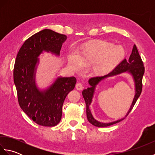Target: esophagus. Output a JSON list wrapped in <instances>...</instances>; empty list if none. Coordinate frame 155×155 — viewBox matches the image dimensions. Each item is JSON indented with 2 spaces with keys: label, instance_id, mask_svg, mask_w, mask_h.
<instances>
[{
  "label": "esophagus",
  "instance_id": "obj_1",
  "mask_svg": "<svg viewBox=\"0 0 155 155\" xmlns=\"http://www.w3.org/2000/svg\"><path fill=\"white\" fill-rule=\"evenodd\" d=\"M75 87H76V88H77V89L78 91H82L83 89V85L81 83H78L76 84Z\"/></svg>",
  "mask_w": 155,
  "mask_h": 155
}]
</instances>
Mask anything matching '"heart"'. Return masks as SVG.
<instances>
[{
	"mask_svg": "<svg viewBox=\"0 0 155 155\" xmlns=\"http://www.w3.org/2000/svg\"><path fill=\"white\" fill-rule=\"evenodd\" d=\"M80 55L74 51L69 52L68 64L76 72H83L88 67H94L98 74L109 71L126 54L123 46L113 42L98 41L87 44L82 48Z\"/></svg>",
	"mask_w": 155,
	"mask_h": 155,
	"instance_id": "b5f03b06",
	"label": "heart"
}]
</instances>
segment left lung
<instances>
[{
  "label": "left lung",
  "instance_id": "1",
  "mask_svg": "<svg viewBox=\"0 0 155 155\" xmlns=\"http://www.w3.org/2000/svg\"><path fill=\"white\" fill-rule=\"evenodd\" d=\"M123 72L129 73L132 76L135 83V91L136 92V94L135 95L132 104H131L130 108L129 110L125 117H126L127 115L129 114L131 110L133 109L134 104L136 103L137 99L140 97L143 87V77L144 73V67L143 62L142 61V59H141L140 57L139 51H138L135 45H134L132 52H131V54L129 58H128V60H127L126 58H124V60L122 61L113 71L109 72V73H108L104 76H101V77L91 78L90 79L88 80V84H90L91 87L87 88V89H84L83 91L82 94H83V96L85 101V103H86L87 106V119L88 122H89L91 124L94 125V126L98 127H106L113 124L117 123L118 122L123 120L124 118V117L122 118L120 120L111 122L110 123H102L101 122L98 121L95 119L91 114L90 109V105L92 101L95 89H96V87L98 83L104 78L119 74L120 73H123Z\"/></svg>",
  "mask_w": 155,
  "mask_h": 155
}]
</instances>
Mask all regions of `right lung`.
<instances>
[{"label": "right lung", "instance_id": "1", "mask_svg": "<svg viewBox=\"0 0 155 155\" xmlns=\"http://www.w3.org/2000/svg\"><path fill=\"white\" fill-rule=\"evenodd\" d=\"M67 38L64 35L44 29L25 41L16 55L13 76L19 105L31 119L41 126L58 124L65 98L77 83L74 77L61 76L45 89H41L36 83L38 57L43 52L58 57Z\"/></svg>", "mask_w": 155, "mask_h": 155}]
</instances>
